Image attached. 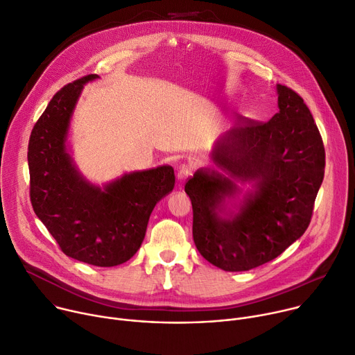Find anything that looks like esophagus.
I'll return each mask as SVG.
<instances>
[{
    "mask_svg": "<svg viewBox=\"0 0 355 355\" xmlns=\"http://www.w3.org/2000/svg\"><path fill=\"white\" fill-rule=\"evenodd\" d=\"M189 175H191V167L182 164V166L178 168V173H177L178 181H180V182H184Z\"/></svg>",
    "mask_w": 355,
    "mask_h": 355,
    "instance_id": "1",
    "label": "esophagus"
}]
</instances>
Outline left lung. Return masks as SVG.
<instances>
[{
  "label": "left lung",
  "instance_id": "8db88e82",
  "mask_svg": "<svg viewBox=\"0 0 355 355\" xmlns=\"http://www.w3.org/2000/svg\"><path fill=\"white\" fill-rule=\"evenodd\" d=\"M276 92L279 112L266 123L243 119L222 135L211 151L215 167L185 184L196 246L222 270H250L296 242L324 178V146L309 107L292 89L276 85Z\"/></svg>",
  "mask_w": 355,
  "mask_h": 355
}]
</instances>
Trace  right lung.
Returning <instances> with one entry per match:
<instances>
[{
	"mask_svg": "<svg viewBox=\"0 0 355 355\" xmlns=\"http://www.w3.org/2000/svg\"><path fill=\"white\" fill-rule=\"evenodd\" d=\"M89 75L62 87L32 128L28 144L31 202L62 252L79 262L112 268L140 249L150 215L174 188L170 166L90 182L68 143L71 120Z\"/></svg>",
	"mask_w": 355,
	"mask_h": 355,
	"instance_id": "obj_1",
	"label": "right lung"
}]
</instances>
